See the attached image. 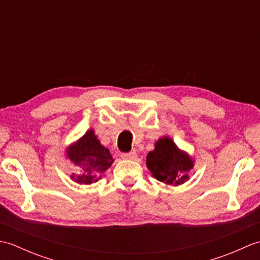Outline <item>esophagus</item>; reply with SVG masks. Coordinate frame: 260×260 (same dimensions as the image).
Instances as JSON below:
<instances>
[{
  "label": "esophagus",
  "mask_w": 260,
  "mask_h": 260,
  "mask_svg": "<svg viewBox=\"0 0 260 260\" xmlns=\"http://www.w3.org/2000/svg\"><path fill=\"white\" fill-rule=\"evenodd\" d=\"M121 157L124 159H131V161H134L137 157V154L135 152H128V153H123L121 154Z\"/></svg>",
  "instance_id": "esophagus-1"
}]
</instances>
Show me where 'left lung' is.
I'll return each mask as SVG.
<instances>
[{
	"instance_id": "left-lung-1",
	"label": "left lung",
	"mask_w": 260,
	"mask_h": 260,
	"mask_svg": "<svg viewBox=\"0 0 260 260\" xmlns=\"http://www.w3.org/2000/svg\"><path fill=\"white\" fill-rule=\"evenodd\" d=\"M146 167L154 179L162 183L178 186L190 180L194 158L181 150L169 136H163L154 144V150L146 155Z\"/></svg>"
}]
</instances>
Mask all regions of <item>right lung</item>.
<instances>
[{
    "label": "right lung",
    "mask_w": 260,
    "mask_h": 260,
    "mask_svg": "<svg viewBox=\"0 0 260 260\" xmlns=\"http://www.w3.org/2000/svg\"><path fill=\"white\" fill-rule=\"evenodd\" d=\"M66 157L77 170L70 175L71 180L86 185L97 182L114 163L112 154L102 145L92 128L66 148Z\"/></svg>",
    "instance_id": "add662e5"
}]
</instances>
